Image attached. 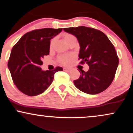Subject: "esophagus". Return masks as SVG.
Listing matches in <instances>:
<instances>
[{"label": "esophagus", "instance_id": "1", "mask_svg": "<svg viewBox=\"0 0 133 133\" xmlns=\"http://www.w3.org/2000/svg\"><path fill=\"white\" fill-rule=\"evenodd\" d=\"M64 70H65V71H67V72H70V70H71V69L64 68Z\"/></svg>", "mask_w": 133, "mask_h": 133}]
</instances>
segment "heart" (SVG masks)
I'll return each instance as SVG.
<instances>
[{
  "label": "heart",
  "instance_id": "1",
  "mask_svg": "<svg viewBox=\"0 0 133 133\" xmlns=\"http://www.w3.org/2000/svg\"><path fill=\"white\" fill-rule=\"evenodd\" d=\"M63 38L64 40H65V42L68 44H69V43L71 42L72 40L75 39V37L74 36L70 34H63ZM55 42V38H52V39L50 40V48H51L53 46V44H54ZM72 58V55H63V56H59V61L60 63H61L63 65H68L69 63L70 60Z\"/></svg>",
  "mask_w": 133,
  "mask_h": 133
}]
</instances>
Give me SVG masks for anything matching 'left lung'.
I'll list each match as a JSON object with an SVG mask.
<instances>
[{"instance_id": "left-lung-1", "label": "left lung", "mask_w": 133, "mask_h": 133, "mask_svg": "<svg viewBox=\"0 0 133 133\" xmlns=\"http://www.w3.org/2000/svg\"><path fill=\"white\" fill-rule=\"evenodd\" d=\"M76 37L80 45L79 59L90 69L81 70L79 78L74 80L78 90L89 95L101 93L110 86L115 77L119 59L115 47L105 34L85 26L64 28Z\"/></svg>"}]
</instances>
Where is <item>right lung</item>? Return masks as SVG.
Listing matches in <instances>:
<instances>
[{
  "label": "right lung",
  "mask_w": 133,
  "mask_h": 133,
  "mask_svg": "<svg viewBox=\"0 0 133 133\" xmlns=\"http://www.w3.org/2000/svg\"><path fill=\"white\" fill-rule=\"evenodd\" d=\"M63 30L53 28L36 29L25 34L11 50L8 68L17 88L25 95L34 96L43 93L54 78L56 72L42 70L43 56L50 53V40Z\"/></svg>",
  "instance_id": "right-lung-1"
}]
</instances>
